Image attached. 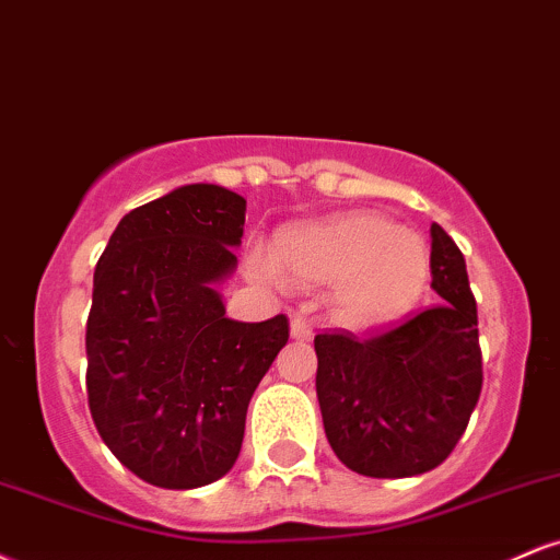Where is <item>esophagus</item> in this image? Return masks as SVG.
Returning a JSON list of instances; mask_svg holds the SVG:
<instances>
[{
	"label": "esophagus",
	"mask_w": 560,
	"mask_h": 560,
	"mask_svg": "<svg viewBox=\"0 0 560 560\" xmlns=\"http://www.w3.org/2000/svg\"><path fill=\"white\" fill-rule=\"evenodd\" d=\"M289 329H292V337L300 339V342H305V339L313 337V324H311V318H305V316H292Z\"/></svg>",
	"instance_id": "esophagus-1"
}]
</instances>
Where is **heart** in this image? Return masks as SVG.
Returning a JSON list of instances; mask_svg holds the SVG:
<instances>
[{
  "mask_svg": "<svg viewBox=\"0 0 560 560\" xmlns=\"http://www.w3.org/2000/svg\"><path fill=\"white\" fill-rule=\"evenodd\" d=\"M429 247L416 231L378 213H345L287 229L279 260L249 253V271L262 281L334 284V311L347 326H382L405 316L429 281Z\"/></svg>",
  "mask_w": 560,
  "mask_h": 560,
  "instance_id": "obj_1",
  "label": "heart"
}]
</instances>
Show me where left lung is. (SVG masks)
Here are the masks:
<instances>
[{
	"mask_svg": "<svg viewBox=\"0 0 560 560\" xmlns=\"http://www.w3.org/2000/svg\"><path fill=\"white\" fill-rule=\"evenodd\" d=\"M432 289L440 305L358 339L316 337L324 429L347 468L374 479L432 471L464 436L481 392L477 300L466 260L432 223Z\"/></svg>",
	"mask_w": 560,
	"mask_h": 560,
	"instance_id": "obj_1",
	"label": "left lung"
}]
</instances>
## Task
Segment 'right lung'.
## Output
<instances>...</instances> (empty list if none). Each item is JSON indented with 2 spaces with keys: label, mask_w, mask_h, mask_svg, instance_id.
I'll return each mask as SVG.
<instances>
[{
  "label": "right lung",
  "mask_w": 560,
  "mask_h": 560,
  "mask_svg": "<svg viewBox=\"0 0 560 560\" xmlns=\"http://www.w3.org/2000/svg\"><path fill=\"white\" fill-rule=\"evenodd\" d=\"M247 199L178 186L120 218L94 268L86 392L96 432L139 479L195 490L236 464L253 392L289 339L287 316L226 318Z\"/></svg>",
  "instance_id": "obj_1"
}]
</instances>
